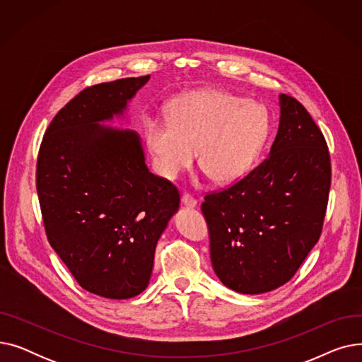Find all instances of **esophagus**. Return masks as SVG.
<instances>
[{
	"label": "esophagus",
	"mask_w": 362,
	"mask_h": 362,
	"mask_svg": "<svg viewBox=\"0 0 362 362\" xmlns=\"http://www.w3.org/2000/svg\"><path fill=\"white\" fill-rule=\"evenodd\" d=\"M182 204H183L185 206H187V208H194V206L198 205V201H197L192 195L183 194V195H182Z\"/></svg>",
	"instance_id": "obj_1"
}]
</instances>
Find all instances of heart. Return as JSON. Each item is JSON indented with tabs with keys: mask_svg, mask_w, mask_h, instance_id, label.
I'll return each mask as SVG.
<instances>
[{
	"mask_svg": "<svg viewBox=\"0 0 362 362\" xmlns=\"http://www.w3.org/2000/svg\"><path fill=\"white\" fill-rule=\"evenodd\" d=\"M269 133L267 110L221 89L185 93L168 105L167 117L144 122L157 173L170 180L192 165L198 149V161L211 179L232 183L251 170Z\"/></svg>",
	"mask_w": 362,
	"mask_h": 362,
	"instance_id": "obj_1",
	"label": "heart"
}]
</instances>
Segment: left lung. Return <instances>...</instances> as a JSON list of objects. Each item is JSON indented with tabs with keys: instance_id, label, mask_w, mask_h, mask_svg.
Wrapping results in <instances>:
<instances>
[{
	"instance_id": "obj_1",
	"label": "left lung",
	"mask_w": 362,
	"mask_h": 362,
	"mask_svg": "<svg viewBox=\"0 0 362 362\" xmlns=\"http://www.w3.org/2000/svg\"><path fill=\"white\" fill-rule=\"evenodd\" d=\"M270 154L251 173L201 205L213 269L229 289L258 295L289 281L318 242L332 168L321 130L299 101L279 95Z\"/></svg>"
}]
</instances>
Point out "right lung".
I'll use <instances>...</instances> for the list:
<instances>
[{"label": "right lung", "mask_w": 362, "mask_h": 362, "mask_svg": "<svg viewBox=\"0 0 362 362\" xmlns=\"http://www.w3.org/2000/svg\"><path fill=\"white\" fill-rule=\"evenodd\" d=\"M148 81L83 89L57 112L37 156L48 242L85 291L108 299L146 289L157 242L180 202L176 186L148 170L138 133L103 124L124 119Z\"/></svg>", "instance_id": "right-lung-1"}]
</instances>
